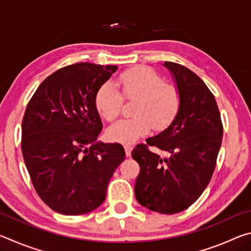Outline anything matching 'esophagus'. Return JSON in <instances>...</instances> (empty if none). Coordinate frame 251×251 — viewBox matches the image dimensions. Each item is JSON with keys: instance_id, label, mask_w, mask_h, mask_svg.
<instances>
[{"instance_id": "34e87169", "label": "esophagus", "mask_w": 251, "mask_h": 251, "mask_svg": "<svg viewBox=\"0 0 251 251\" xmlns=\"http://www.w3.org/2000/svg\"><path fill=\"white\" fill-rule=\"evenodd\" d=\"M125 152H126V156L129 157L131 154V151H133V146L131 145H125Z\"/></svg>"}]
</instances>
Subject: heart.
I'll use <instances>...</instances> for the list:
<instances>
[{
	"instance_id": "heart-1",
	"label": "heart",
	"mask_w": 251,
	"mask_h": 251,
	"mask_svg": "<svg viewBox=\"0 0 251 251\" xmlns=\"http://www.w3.org/2000/svg\"><path fill=\"white\" fill-rule=\"evenodd\" d=\"M122 94L127 100H136L134 118L121 120L110 125L106 136L109 141L131 144L150 133L151 126L163 129L171 124L179 108V93L172 84L163 82L161 76L146 66L126 71L118 78ZM123 97L112 84H104L95 96L100 115L107 121L118 116Z\"/></svg>"
}]
</instances>
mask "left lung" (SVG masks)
<instances>
[{"instance_id": "8db88e82", "label": "left lung", "mask_w": 251, "mask_h": 251, "mask_svg": "<svg viewBox=\"0 0 251 251\" xmlns=\"http://www.w3.org/2000/svg\"><path fill=\"white\" fill-rule=\"evenodd\" d=\"M171 72L179 93V108L171 124L146 139L164 152L151 153L145 144L131 151L141 172L135 182L137 201L160 214H177L197 201L215 171L222 146L223 124L217 103L199 76L172 62Z\"/></svg>"}]
</instances>
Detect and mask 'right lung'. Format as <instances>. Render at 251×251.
<instances>
[{
	"mask_svg": "<svg viewBox=\"0 0 251 251\" xmlns=\"http://www.w3.org/2000/svg\"><path fill=\"white\" fill-rule=\"evenodd\" d=\"M116 65L77 63L45 78L22 122V154L32 184L50 209L83 215L100 207L125 159L121 144L97 141L103 128L95 96Z\"/></svg>",
	"mask_w": 251,
	"mask_h": 251,
	"instance_id": "right-lung-1",
	"label": "right lung"
}]
</instances>
